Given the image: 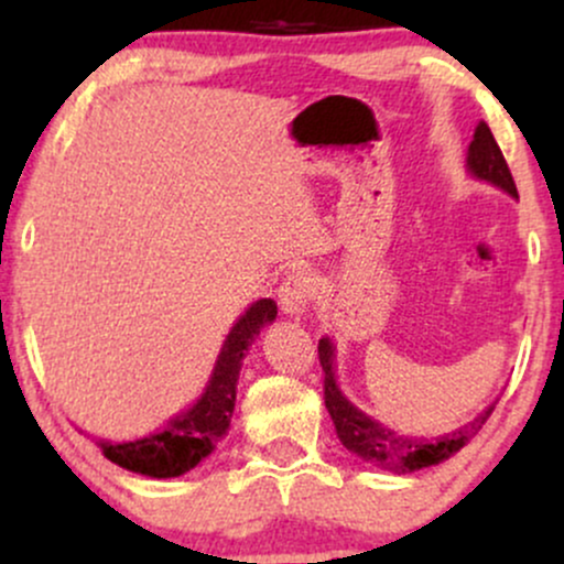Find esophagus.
Returning <instances> with one entry per match:
<instances>
[{"instance_id": "1", "label": "esophagus", "mask_w": 564, "mask_h": 564, "mask_svg": "<svg viewBox=\"0 0 564 564\" xmlns=\"http://www.w3.org/2000/svg\"><path fill=\"white\" fill-rule=\"evenodd\" d=\"M315 296V281L313 275L304 273V270H296V273H289L286 281L278 289V302H281V310L286 315H302L307 310V304L313 302Z\"/></svg>"}]
</instances>
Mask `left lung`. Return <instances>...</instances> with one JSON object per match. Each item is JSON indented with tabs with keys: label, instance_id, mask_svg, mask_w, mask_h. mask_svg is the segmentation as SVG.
Returning a JSON list of instances; mask_svg holds the SVG:
<instances>
[{
	"label": "left lung",
	"instance_id": "left-lung-1",
	"mask_svg": "<svg viewBox=\"0 0 564 564\" xmlns=\"http://www.w3.org/2000/svg\"><path fill=\"white\" fill-rule=\"evenodd\" d=\"M467 170L475 174L477 180H485V183L501 187V191L509 193L511 198H520L517 196V185L507 166V159H503L494 132H490L485 121L477 124L475 140L469 142ZM318 358L323 366V400H326L328 413H332L336 437L341 440V445H345L347 451L358 453L364 462H371L373 467L394 471V475H408V471L435 467V464L451 458L453 453L462 451L464 445L482 430V424L488 422V416L494 413V408L498 403V400L490 403L482 413H477L469 424L458 426L456 432H448V435H440L432 440L398 435V432L379 424L377 419L358 411V408L341 394L334 377V345L328 336L318 341Z\"/></svg>",
	"mask_w": 564,
	"mask_h": 564
}]
</instances>
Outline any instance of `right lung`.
<instances>
[{"label": "right lung", "instance_id": "right-lung-1", "mask_svg": "<svg viewBox=\"0 0 564 564\" xmlns=\"http://www.w3.org/2000/svg\"><path fill=\"white\" fill-rule=\"evenodd\" d=\"M278 307L273 300H260L238 318L225 339L215 371L200 398L156 435L134 440V443H108L100 440V451L108 462L119 464L129 471L145 477H180L204 462L230 426L232 408H236L238 373L246 349L260 336L268 323H273Z\"/></svg>", "mask_w": 564, "mask_h": 564}]
</instances>
